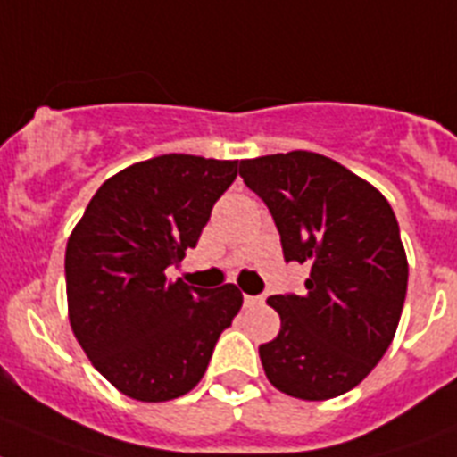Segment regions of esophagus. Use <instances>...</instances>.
<instances>
[{
  "label": "esophagus",
  "instance_id": "34e87169",
  "mask_svg": "<svg viewBox=\"0 0 457 457\" xmlns=\"http://www.w3.org/2000/svg\"><path fill=\"white\" fill-rule=\"evenodd\" d=\"M263 303V296H245V305L252 308V305H262Z\"/></svg>",
  "mask_w": 457,
  "mask_h": 457
}]
</instances>
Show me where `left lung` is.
<instances>
[{
    "label": "left lung",
    "instance_id": "obj_1",
    "mask_svg": "<svg viewBox=\"0 0 457 457\" xmlns=\"http://www.w3.org/2000/svg\"><path fill=\"white\" fill-rule=\"evenodd\" d=\"M269 205L287 262L305 263V294L270 296L280 334L259 345L270 386L322 402L353 390L390 348L409 262L378 188L334 158L289 152L240 161Z\"/></svg>",
    "mask_w": 457,
    "mask_h": 457
}]
</instances>
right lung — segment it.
<instances>
[{
	"label": "right lung",
	"instance_id": "add662e5",
	"mask_svg": "<svg viewBox=\"0 0 457 457\" xmlns=\"http://www.w3.org/2000/svg\"><path fill=\"white\" fill-rule=\"evenodd\" d=\"M237 161L165 154L112 175L90 198L65 252L67 315L90 364L137 402L198 386L231 327L236 285L191 287L165 269L195 247Z\"/></svg>",
	"mask_w": 457,
	"mask_h": 457
}]
</instances>
